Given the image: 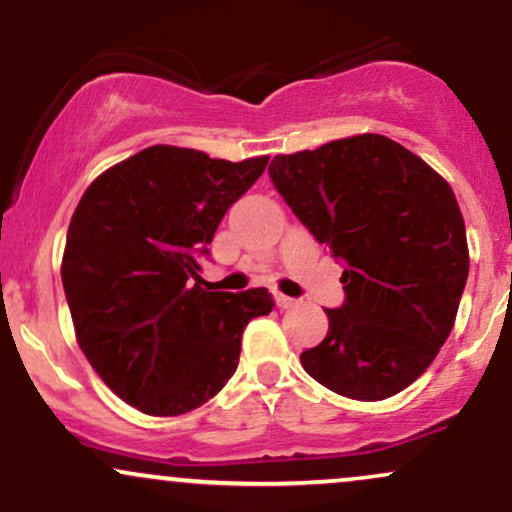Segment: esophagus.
<instances>
[{"label":"esophagus","mask_w":512,"mask_h":512,"mask_svg":"<svg viewBox=\"0 0 512 512\" xmlns=\"http://www.w3.org/2000/svg\"><path fill=\"white\" fill-rule=\"evenodd\" d=\"M276 305H279V308H284V310H289V308H296L298 301H296V298H291V296H284V293H276Z\"/></svg>","instance_id":"34e87169"}]
</instances>
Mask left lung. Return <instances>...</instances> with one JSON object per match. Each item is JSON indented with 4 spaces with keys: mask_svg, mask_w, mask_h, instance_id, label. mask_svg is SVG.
Segmentation results:
<instances>
[{
    "mask_svg": "<svg viewBox=\"0 0 512 512\" xmlns=\"http://www.w3.org/2000/svg\"><path fill=\"white\" fill-rule=\"evenodd\" d=\"M274 187L346 269L327 337L305 373L337 395L378 402L409 387L455 325L469 248L455 192L424 158L383 134L279 154Z\"/></svg>",
    "mask_w": 512,
    "mask_h": 512,
    "instance_id": "left-lung-1",
    "label": "left lung"
}]
</instances>
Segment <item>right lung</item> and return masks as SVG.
I'll return each instance as SVG.
<instances>
[{
  "mask_svg": "<svg viewBox=\"0 0 512 512\" xmlns=\"http://www.w3.org/2000/svg\"><path fill=\"white\" fill-rule=\"evenodd\" d=\"M267 161L156 144L98 175L76 204L62 255L76 342L144 414L178 416L214 397L236 373L245 325L272 313L267 289L207 291L197 274Z\"/></svg>",
  "mask_w": 512,
  "mask_h": 512,
  "instance_id": "1",
  "label": "right lung"
}]
</instances>
